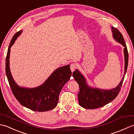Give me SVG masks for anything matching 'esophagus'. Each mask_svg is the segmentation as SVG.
<instances>
[{"mask_svg": "<svg viewBox=\"0 0 134 134\" xmlns=\"http://www.w3.org/2000/svg\"><path fill=\"white\" fill-rule=\"evenodd\" d=\"M76 66H77V65H76V64H75V63L71 64V65H70V69H71V70L72 72H73L75 70V69L76 68Z\"/></svg>", "mask_w": 134, "mask_h": 134, "instance_id": "1", "label": "esophagus"}]
</instances>
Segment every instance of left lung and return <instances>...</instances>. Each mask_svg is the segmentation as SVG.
<instances>
[{
  "label": "left lung",
  "instance_id": "1",
  "mask_svg": "<svg viewBox=\"0 0 134 134\" xmlns=\"http://www.w3.org/2000/svg\"><path fill=\"white\" fill-rule=\"evenodd\" d=\"M111 29L113 38L124 47L125 64L124 75L120 82L115 88L109 90H104L90 86L87 84L86 79L83 74H82L78 70L76 69L73 72L72 76L79 85V92L78 94L79 104L85 109H96L103 107L113 101L118 95L124 81L128 67L129 53L126 42L121 33L114 27H111Z\"/></svg>",
  "mask_w": 134,
  "mask_h": 134
}]
</instances>
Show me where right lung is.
Masks as SVG:
<instances>
[{"label": "right lung", "instance_id": "obj_1", "mask_svg": "<svg viewBox=\"0 0 134 134\" xmlns=\"http://www.w3.org/2000/svg\"><path fill=\"white\" fill-rule=\"evenodd\" d=\"M22 30L15 33L11 39L5 60V73L14 96L22 105L38 112H45L53 109L58 105L59 96L65 83L69 81L72 72L70 65L58 68L43 83L34 88L21 87L17 85L10 69V48L22 33Z\"/></svg>", "mask_w": 134, "mask_h": 134}]
</instances>
